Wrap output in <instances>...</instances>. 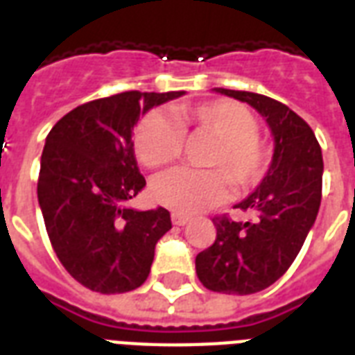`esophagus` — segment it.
Masks as SVG:
<instances>
[{
  "instance_id": "esophagus-1",
  "label": "esophagus",
  "mask_w": 355,
  "mask_h": 355,
  "mask_svg": "<svg viewBox=\"0 0 355 355\" xmlns=\"http://www.w3.org/2000/svg\"><path fill=\"white\" fill-rule=\"evenodd\" d=\"M171 221L173 225H177V227H184V225H188L189 223V217L184 216V214H178V211H173Z\"/></svg>"
}]
</instances>
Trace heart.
Here are the masks:
<instances>
[{
  "mask_svg": "<svg viewBox=\"0 0 355 355\" xmlns=\"http://www.w3.org/2000/svg\"><path fill=\"white\" fill-rule=\"evenodd\" d=\"M184 134L214 138L205 158V166L211 169H177L156 178L150 186L153 199L169 210L197 214L221 205L230 191V180L234 188L247 191L269 173V141L258 134L252 112L230 99L175 107L171 118L150 112L134 130V150L144 166L166 167L182 155Z\"/></svg>",
  "mask_w": 355,
  "mask_h": 355,
  "instance_id": "b5f03b06",
  "label": "heart"
}]
</instances>
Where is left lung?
<instances>
[{"label":"left lung","mask_w":355,"mask_h":355,"mask_svg":"<svg viewBox=\"0 0 355 355\" xmlns=\"http://www.w3.org/2000/svg\"><path fill=\"white\" fill-rule=\"evenodd\" d=\"M216 92L254 107L269 123L275 155L256 191L236 205L252 221L216 216L217 236L197 254L195 269L210 291L252 295L272 286L300 252L322 197V153L313 130L284 103L252 92Z\"/></svg>","instance_id":"obj_1"}]
</instances>
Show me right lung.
I'll return each instance as SVG.
<instances>
[{"mask_svg":"<svg viewBox=\"0 0 355 355\" xmlns=\"http://www.w3.org/2000/svg\"><path fill=\"white\" fill-rule=\"evenodd\" d=\"M184 92H121L73 108L46 138L38 205L64 269L103 295L147 280L158 239L171 228L166 208L138 211L127 202L144 189L132 130L153 107Z\"/></svg>","mask_w":355,"mask_h":355,"instance_id":"obj_1","label":"right lung"}]
</instances>
